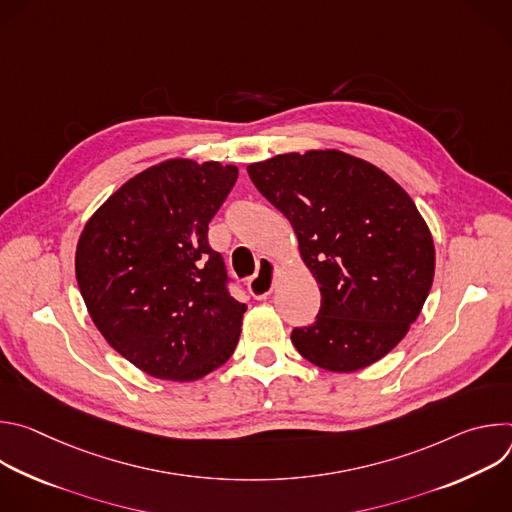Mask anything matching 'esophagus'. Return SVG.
I'll use <instances>...</instances> for the list:
<instances>
[{
	"mask_svg": "<svg viewBox=\"0 0 512 512\" xmlns=\"http://www.w3.org/2000/svg\"><path fill=\"white\" fill-rule=\"evenodd\" d=\"M275 277H277L275 261L273 259H261L259 273L249 281V294L255 300H265L275 287Z\"/></svg>",
	"mask_w": 512,
	"mask_h": 512,
	"instance_id": "34e87169",
	"label": "esophagus"
}]
</instances>
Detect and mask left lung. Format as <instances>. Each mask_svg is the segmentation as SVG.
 I'll return each mask as SVG.
<instances>
[{"label":"left lung","mask_w":512,"mask_h":512,"mask_svg":"<svg viewBox=\"0 0 512 512\" xmlns=\"http://www.w3.org/2000/svg\"><path fill=\"white\" fill-rule=\"evenodd\" d=\"M294 227L322 306L291 342L316 367L354 373L389 354L421 314L435 247L411 196L381 168L340 150L281 154L247 166Z\"/></svg>","instance_id":"left-lung-1"}]
</instances>
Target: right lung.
<instances>
[{"instance_id":"1","label":"right lung","mask_w":512,"mask_h":512,"mask_svg":"<svg viewBox=\"0 0 512 512\" xmlns=\"http://www.w3.org/2000/svg\"><path fill=\"white\" fill-rule=\"evenodd\" d=\"M237 176L221 162H160L115 190L79 237L75 271L91 320L150 377L196 381L235 352L247 306L227 291L208 223Z\"/></svg>"}]
</instances>
